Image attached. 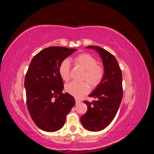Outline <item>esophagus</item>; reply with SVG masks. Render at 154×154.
<instances>
[{
    "label": "esophagus",
    "mask_w": 154,
    "mask_h": 154,
    "mask_svg": "<svg viewBox=\"0 0 154 154\" xmlns=\"http://www.w3.org/2000/svg\"><path fill=\"white\" fill-rule=\"evenodd\" d=\"M75 101H76V103L78 104L80 103V102L81 101V100L80 99H78V98H75Z\"/></svg>",
    "instance_id": "34e87169"
}]
</instances>
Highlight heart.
Returning <instances> with one entry per match:
<instances>
[{
	"mask_svg": "<svg viewBox=\"0 0 154 154\" xmlns=\"http://www.w3.org/2000/svg\"><path fill=\"white\" fill-rule=\"evenodd\" d=\"M73 62L76 66L84 71L82 80L87 81L92 87L98 85L105 75L103 66L97 65V60L92 55L82 53L74 58ZM58 72L63 81L67 82L70 78V63L68 60H64L60 63ZM85 82L82 83L71 82L66 85V91L76 97H80L89 92L90 87Z\"/></svg>",
	"mask_w": 154,
	"mask_h": 154,
	"instance_id": "obj_1",
	"label": "heart"
}]
</instances>
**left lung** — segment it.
I'll list each match as a JSON object with an SVG mask.
<instances>
[{"label": "left lung", "instance_id": "left-lung-1", "mask_svg": "<svg viewBox=\"0 0 154 154\" xmlns=\"http://www.w3.org/2000/svg\"><path fill=\"white\" fill-rule=\"evenodd\" d=\"M86 48L94 49L100 54L105 75L100 84L88 95L97 100L83 101L88 109L80 121L87 130L98 132L108 127L118 112L123 98L122 72L117 60L109 51L96 45Z\"/></svg>", "mask_w": 154, "mask_h": 154}]
</instances>
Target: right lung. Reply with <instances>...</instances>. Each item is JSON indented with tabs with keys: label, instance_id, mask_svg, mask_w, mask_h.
<instances>
[{
	"label": "right lung",
	"instance_id": "add662e5",
	"mask_svg": "<svg viewBox=\"0 0 154 154\" xmlns=\"http://www.w3.org/2000/svg\"><path fill=\"white\" fill-rule=\"evenodd\" d=\"M76 51L49 47L36 54L29 64L24 80L27 106L32 121L44 131L53 132L62 128L75 105L72 96L62 93L63 83L58 68Z\"/></svg>",
	"mask_w": 154,
	"mask_h": 154
}]
</instances>
